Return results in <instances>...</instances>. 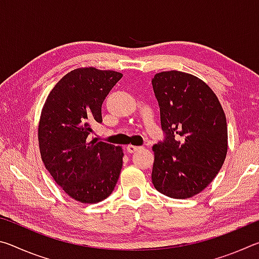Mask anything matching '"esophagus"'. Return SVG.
I'll return each instance as SVG.
<instances>
[{
  "mask_svg": "<svg viewBox=\"0 0 259 259\" xmlns=\"http://www.w3.org/2000/svg\"><path fill=\"white\" fill-rule=\"evenodd\" d=\"M143 147H138V146H134V145H128L126 146V152L128 153H135V152H137V151H139V150H142Z\"/></svg>",
  "mask_w": 259,
  "mask_h": 259,
  "instance_id": "obj_1",
  "label": "esophagus"
}]
</instances>
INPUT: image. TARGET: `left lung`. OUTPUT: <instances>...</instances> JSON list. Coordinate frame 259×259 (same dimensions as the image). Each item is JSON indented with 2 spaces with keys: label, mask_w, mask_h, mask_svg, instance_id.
<instances>
[{
  "label": "left lung",
  "mask_w": 259,
  "mask_h": 259,
  "mask_svg": "<svg viewBox=\"0 0 259 259\" xmlns=\"http://www.w3.org/2000/svg\"><path fill=\"white\" fill-rule=\"evenodd\" d=\"M152 85L165 134L153 146L152 183L169 198H192L213 181L225 161V113L210 87L192 74L157 73Z\"/></svg>",
  "instance_id": "8db88e82"
}]
</instances>
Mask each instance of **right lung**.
<instances>
[{"label": "right lung", "instance_id": "right-lung-1", "mask_svg": "<svg viewBox=\"0 0 259 259\" xmlns=\"http://www.w3.org/2000/svg\"><path fill=\"white\" fill-rule=\"evenodd\" d=\"M123 76L95 67L67 73L50 91L38 123L41 157L55 182L72 199L97 203L109 196L122 169L120 146L93 139L102 123V105Z\"/></svg>", "mask_w": 259, "mask_h": 259}]
</instances>
